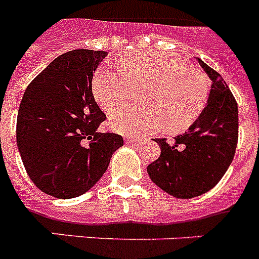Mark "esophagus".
Segmentation results:
<instances>
[{"instance_id": "esophagus-1", "label": "esophagus", "mask_w": 259, "mask_h": 259, "mask_svg": "<svg viewBox=\"0 0 259 259\" xmlns=\"http://www.w3.org/2000/svg\"><path fill=\"white\" fill-rule=\"evenodd\" d=\"M141 138L138 136H129L126 138V144H133V142H138Z\"/></svg>"}]
</instances>
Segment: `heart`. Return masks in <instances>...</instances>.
<instances>
[{
	"mask_svg": "<svg viewBox=\"0 0 259 259\" xmlns=\"http://www.w3.org/2000/svg\"><path fill=\"white\" fill-rule=\"evenodd\" d=\"M119 70L102 66L93 77V96L105 111L125 104L130 82H148L141 101L144 108L117 109L110 126L122 134H134L162 125L181 130L194 122L207 100L205 75L181 57L162 52H138L122 56Z\"/></svg>",
	"mask_w": 259,
	"mask_h": 259,
	"instance_id": "b5f03b06",
	"label": "heart"
}]
</instances>
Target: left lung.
I'll list each match as a JSON object with an SVG mask.
<instances>
[{"instance_id": "left-lung-1", "label": "left lung", "mask_w": 259, "mask_h": 259, "mask_svg": "<svg viewBox=\"0 0 259 259\" xmlns=\"http://www.w3.org/2000/svg\"><path fill=\"white\" fill-rule=\"evenodd\" d=\"M211 79L207 105L193 125L173 142L155 138L161 155L148 166L150 180L176 198H193L213 189L234 158L238 106L220 73L198 58Z\"/></svg>"}]
</instances>
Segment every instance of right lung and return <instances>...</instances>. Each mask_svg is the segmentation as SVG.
Instances as JSON below:
<instances>
[{"label": "right lung", "instance_id": "add662e5", "mask_svg": "<svg viewBox=\"0 0 259 259\" xmlns=\"http://www.w3.org/2000/svg\"><path fill=\"white\" fill-rule=\"evenodd\" d=\"M108 52L77 49L57 57L29 83L17 117V146L27 176L46 194L74 198L92 189L123 145L100 133L106 119L92 92Z\"/></svg>", "mask_w": 259, "mask_h": 259}]
</instances>
